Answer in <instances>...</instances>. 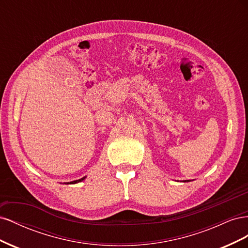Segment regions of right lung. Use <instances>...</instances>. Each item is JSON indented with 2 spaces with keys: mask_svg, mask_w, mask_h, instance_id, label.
<instances>
[{
  "mask_svg": "<svg viewBox=\"0 0 248 248\" xmlns=\"http://www.w3.org/2000/svg\"><path fill=\"white\" fill-rule=\"evenodd\" d=\"M86 177L81 178V179H78V180H76V181H72V182H69V183H66V184H76V183H78V182H81L82 180H84Z\"/></svg>",
  "mask_w": 248,
  "mask_h": 248,
  "instance_id": "right-lung-1",
  "label": "right lung"
}]
</instances>
